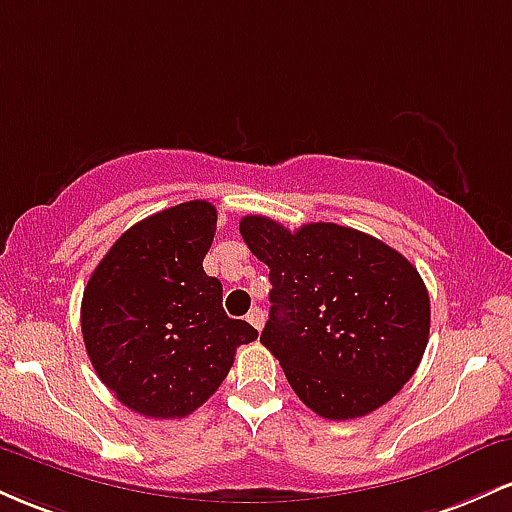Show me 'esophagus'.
<instances>
[{
	"instance_id": "obj_1",
	"label": "esophagus",
	"mask_w": 512,
	"mask_h": 512,
	"mask_svg": "<svg viewBox=\"0 0 512 512\" xmlns=\"http://www.w3.org/2000/svg\"><path fill=\"white\" fill-rule=\"evenodd\" d=\"M248 322H250L252 327H255L257 332H260L262 327H264V310L262 308H252L250 313H248Z\"/></svg>"
}]
</instances>
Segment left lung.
<instances>
[{"mask_svg": "<svg viewBox=\"0 0 512 512\" xmlns=\"http://www.w3.org/2000/svg\"><path fill=\"white\" fill-rule=\"evenodd\" d=\"M240 236L272 281L260 342L305 407L346 421L390 402L419 368L431 330L414 264L337 223L289 231L255 214L240 219Z\"/></svg>", "mask_w": 512, "mask_h": 512, "instance_id": "obj_1", "label": "left lung"}]
</instances>
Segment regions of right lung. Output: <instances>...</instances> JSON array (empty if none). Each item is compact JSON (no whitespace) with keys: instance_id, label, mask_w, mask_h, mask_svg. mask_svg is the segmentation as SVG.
<instances>
[{"instance_id":"right-lung-1","label":"right lung","mask_w":512,"mask_h":512,"mask_svg":"<svg viewBox=\"0 0 512 512\" xmlns=\"http://www.w3.org/2000/svg\"><path fill=\"white\" fill-rule=\"evenodd\" d=\"M216 209L182 202L134 223L93 269L81 334L108 390L137 414L185 419L219 390L257 330L223 310V286L202 262Z\"/></svg>"}]
</instances>
